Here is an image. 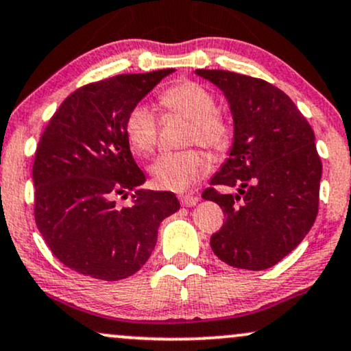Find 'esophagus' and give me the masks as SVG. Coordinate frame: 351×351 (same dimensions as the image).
Listing matches in <instances>:
<instances>
[{
    "mask_svg": "<svg viewBox=\"0 0 351 351\" xmlns=\"http://www.w3.org/2000/svg\"><path fill=\"white\" fill-rule=\"evenodd\" d=\"M180 201L184 207H194L199 202V197L194 196V194H184V196L180 197Z\"/></svg>",
    "mask_w": 351,
    "mask_h": 351,
    "instance_id": "1",
    "label": "esophagus"
}]
</instances>
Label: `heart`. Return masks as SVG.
Listing matches in <instances>:
<instances>
[{
    "label": "heart",
    "instance_id": "obj_1",
    "mask_svg": "<svg viewBox=\"0 0 351 351\" xmlns=\"http://www.w3.org/2000/svg\"><path fill=\"white\" fill-rule=\"evenodd\" d=\"M160 104L168 113L191 121L186 136L188 144H199L212 152H225L232 143L230 123L217 112V99L210 90L194 81L175 84L160 95ZM124 131L131 147L145 155L155 149L158 141V118L152 106H132L124 123ZM210 170V160L201 150L189 149L168 152L157 157L150 165L152 178L160 188L186 191L204 178Z\"/></svg>",
    "mask_w": 351,
    "mask_h": 351
}]
</instances>
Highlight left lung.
<instances>
[{"label": "left lung", "mask_w": 351, "mask_h": 351, "mask_svg": "<svg viewBox=\"0 0 351 351\" xmlns=\"http://www.w3.org/2000/svg\"><path fill=\"white\" fill-rule=\"evenodd\" d=\"M196 74L223 92L233 117L232 150L202 193L225 214L210 247L232 267L269 269L316 220L322 163L313 128L285 92L263 79L220 69ZM215 185L239 193L223 195Z\"/></svg>", "instance_id": "obj_1"}]
</instances>
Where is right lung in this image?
Returning a JSON list of instances; mask_svg holds the SVG:
<instances>
[{"label": "right lung", "mask_w": 351, "mask_h": 351, "mask_svg": "<svg viewBox=\"0 0 351 351\" xmlns=\"http://www.w3.org/2000/svg\"><path fill=\"white\" fill-rule=\"evenodd\" d=\"M175 69L119 74L73 92L47 124L34 160L35 223L53 254L87 277H131L152 254L160 221L180 208L170 191L141 189L124 123ZM134 190L128 208L114 196Z\"/></svg>", "instance_id": "1"}]
</instances>
